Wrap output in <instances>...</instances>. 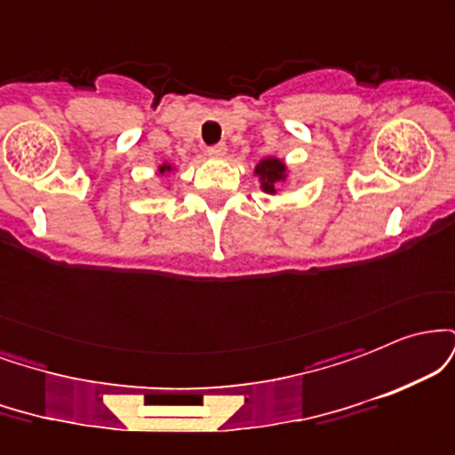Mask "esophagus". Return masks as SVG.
<instances>
[{
  "label": "esophagus",
  "mask_w": 455,
  "mask_h": 455,
  "mask_svg": "<svg viewBox=\"0 0 455 455\" xmlns=\"http://www.w3.org/2000/svg\"><path fill=\"white\" fill-rule=\"evenodd\" d=\"M224 154H227V145H222V143L207 148V156H212V158H222Z\"/></svg>",
  "instance_id": "obj_1"
}]
</instances>
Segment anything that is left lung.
Returning a JSON list of instances; mask_svg holds the SVG:
<instances>
[{
	"label": "left lung",
	"mask_w": 455,
	"mask_h": 455,
	"mask_svg": "<svg viewBox=\"0 0 455 455\" xmlns=\"http://www.w3.org/2000/svg\"><path fill=\"white\" fill-rule=\"evenodd\" d=\"M257 173L260 175V180H263V190L265 192H275L274 184H275V181H280L282 177H284V164H282V162L275 160V158H267L257 166Z\"/></svg>",
	"instance_id": "1"
}]
</instances>
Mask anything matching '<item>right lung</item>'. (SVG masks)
<instances>
[{
    "label": "right lung",
    "instance_id": "add662e5",
    "mask_svg": "<svg viewBox=\"0 0 455 455\" xmlns=\"http://www.w3.org/2000/svg\"><path fill=\"white\" fill-rule=\"evenodd\" d=\"M166 171H171V166L169 164H162L160 166V173H166Z\"/></svg>",
    "mask_w": 455,
    "mask_h": 455
}]
</instances>
